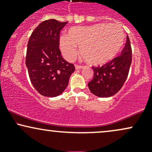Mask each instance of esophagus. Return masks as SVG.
I'll use <instances>...</instances> for the list:
<instances>
[{
	"instance_id": "esophagus-1",
	"label": "esophagus",
	"mask_w": 152,
	"mask_h": 152,
	"mask_svg": "<svg viewBox=\"0 0 152 152\" xmlns=\"http://www.w3.org/2000/svg\"><path fill=\"white\" fill-rule=\"evenodd\" d=\"M83 67H84V66H83L78 65V64H76V65L75 66V68H76V69H83Z\"/></svg>"
}]
</instances>
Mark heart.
I'll use <instances>...</instances> for the list:
<instances>
[{"label": "heart", "instance_id": "1", "mask_svg": "<svg viewBox=\"0 0 152 152\" xmlns=\"http://www.w3.org/2000/svg\"><path fill=\"white\" fill-rule=\"evenodd\" d=\"M125 34L118 24L98 23L90 26H76L68 31L67 36L59 39L64 58L74 60L77 56L76 46L83 59L94 66L110 61L121 50Z\"/></svg>", "mask_w": 152, "mask_h": 152}]
</instances>
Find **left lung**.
<instances>
[{"label":"left lung","mask_w":152,"mask_h":152,"mask_svg":"<svg viewBox=\"0 0 152 152\" xmlns=\"http://www.w3.org/2000/svg\"><path fill=\"white\" fill-rule=\"evenodd\" d=\"M132 47L127 36L121 55L102 66L92 67L94 77L88 83L92 94L99 97H109L116 94L126 81L132 64Z\"/></svg>","instance_id":"left-lung-1"}]
</instances>
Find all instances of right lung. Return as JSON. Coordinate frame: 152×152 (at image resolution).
Masks as SVG:
<instances>
[{
  "mask_svg": "<svg viewBox=\"0 0 152 152\" xmlns=\"http://www.w3.org/2000/svg\"><path fill=\"white\" fill-rule=\"evenodd\" d=\"M68 22L55 19L43 21L31 34L26 51V64L36 90L47 97L61 94L74 72V64L62 58L59 36Z\"/></svg>",
  "mask_w": 152,
  "mask_h": 152,
  "instance_id": "add662e5",
  "label": "right lung"
}]
</instances>
